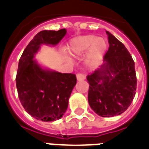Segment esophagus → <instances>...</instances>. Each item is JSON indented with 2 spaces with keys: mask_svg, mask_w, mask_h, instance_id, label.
<instances>
[{
  "mask_svg": "<svg viewBox=\"0 0 149 149\" xmlns=\"http://www.w3.org/2000/svg\"><path fill=\"white\" fill-rule=\"evenodd\" d=\"M77 80H79V81H81V80H84L85 79V76L84 74H82V73H78L77 75Z\"/></svg>",
  "mask_w": 149,
  "mask_h": 149,
  "instance_id": "obj_1",
  "label": "esophagus"
}]
</instances>
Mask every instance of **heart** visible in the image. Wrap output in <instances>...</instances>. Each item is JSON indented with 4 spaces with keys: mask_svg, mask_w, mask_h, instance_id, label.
<instances>
[{
    "mask_svg": "<svg viewBox=\"0 0 149 149\" xmlns=\"http://www.w3.org/2000/svg\"><path fill=\"white\" fill-rule=\"evenodd\" d=\"M107 49V42L105 38L93 36H79L70 41L69 50L73 56H81L89 50L88 58L91 62H97Z\"/></svg>",
    "mask_w": 149,
    "mask_h": 149,
    "instance_id": "1",
    "label": "heart"
}]
</instances>
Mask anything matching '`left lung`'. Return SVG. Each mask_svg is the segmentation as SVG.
Returning <instances> with one entry per match:
<instances>
[{
	"instance_id": "8db88e82",
	"label": "left lung",
	"mask_w": 149,
	"mask_h": 149,
	"mask_svg": "<svg viewBox=\"0 0 149 149\" xmlns=\"http://www.w3.org/2000/svg\"><path fill=\"white\" fill-rule=\"evenodd\" d=\"M109 49L104 63L86 79L88 101L96 113L113 117L125 112L135 95L137 77L134 62L123 43L109 31Z\"/></svg>"
}]
</instances>
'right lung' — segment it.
<instances>
[{
  "label": "right lung",
  "mask_w": 149,
  "mask_h": 149,
  "mask_svg": "<svg viewBox=\"0 0 149 149\" xmlns=\"http://www.w3.org/2000/svg\"><path fill=\"white\" fill-rule=\"evenodd\" d=\"M65 34V29L39 31L24 49L18 63L16 86L20 102L31 117L42 121L63 117L77 77L43 70L33 58L42 44L57 45Z\"/></svg>",
  "instance_id": "obj_1"
}]
</instances>
